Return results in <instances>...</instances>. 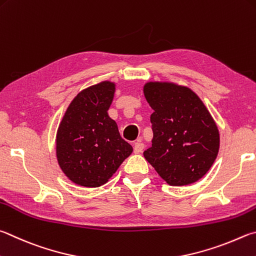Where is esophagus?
I'll return each mask as SVG.
<instances>
[{
	"mask_svg": "<svg viewBox=\"0 0 256 256\" xmlns=\"http://www.w3.org/2000/svg\"><path fill=\"white\" fill-rule=\"evenodd\" d=\"M144 148V144L141 143V142H136V144H134V153H136V154H138V153H141L143 151Z\"/></svg>",
	"mask_w": 256,
	"mask_h": 256,
	"instance_id": "34e87169",
	"label": "esophagus"
}]
</instances>
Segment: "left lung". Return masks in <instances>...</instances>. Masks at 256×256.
I'll use <instances>...</instances> for the list:
<instances>
[{
    "label": "left lung",
    "mask_w": 256,
    "mask_h": 256,
    "mask_svg": "<svg viewBox=\"0 0 256 256\" xmlns=\"http://www.w3.org/2000/svg\"><path fill=\"white\" fill-rule=\"evenodd\" d=\"M143 92L153 110L152 146L143 152L170 186L202 179L220 151V131L212 114L192 88L174 82H148Z\"/></svg>",
    "instance_id": "left-lung-1"
}]
</instances>
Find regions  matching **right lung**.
<instances>
[{
    "label": "right lung",
    "mask_w": 256,
    "mask_h": 256,
    "mask_svg": "<svg viewBox=\"0 0 256 256\" xmlns=\"http://www.w3.org/2000/svg\"><path fill=\"white\" fill-rule=\"evenodd\" d=\"M115 90L116 84L110 80L80 90L68 105L58 126V164L72 182L82 187L105 184L133 152L108 113Z\"/></svg>",
    "instance_id": "1"
}]
</instances>
